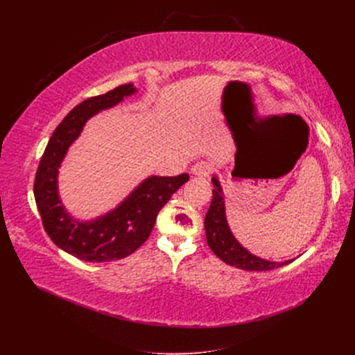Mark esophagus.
Returning <instances> with one entry per match:
<instances>
[{
    "label": "esophagus",
    "instance_id": "34e87169",
    "mask_svg": "<svg viewBox=\"0 0 355 355\" xmlns=\"http://www.w3.org/2000/svg\"><path fill=\"white\" fill-rule=\"evenodd\" d=\"M191 171L197 177H207L213 171V165L209 161H200L191 168Z\"/></svg>",
    "mask_w": 355,
    "mask_h": 355
}]
</instances>
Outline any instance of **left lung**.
Wrapping results in <instances>:
<instances>
[{"instance_id":"8db88e82","label":"left lung","mask_w":355,"mask_h":355,"mask_svg":"<svg viewBox=\"0 0 355 355\" xmlns=\"http://www.w3.org/2000/svg\"><path fill=\"white\" fill-rule=\"evenodd\" d=\"M211 182L214 185L213 200L206 218H204V229H206L207 245L217 257H220L223 262L230 266L253 272L272 270L293 262L295 259L285 260V262H270V260L252 254L248 249L241 246L229 227L226 218L225 196H223L220 181L214 175Z\"/></svg>"}]
</instances>
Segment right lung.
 I'll return each mask as SVG.
<instances>
[{
    "label": "right lung",
    "instance_id": "right-lung-1",
    "mask_svg": "<svg viewBox=\"0 0 355 355\" xmlns=\"http://www.w3.org/2000/svg\"><path fill=\"white\" fill-rule=\"evenodd\" d=\"M135 92L132 83L121 85L73 107L54 129L37 168L34 198L46 233L55 246L86 262H110L134 253L151 234L159 210L190 178L189 174L148 177L114 210L87 221L76 220L64 209L58 178L69 146L93 115L116 106Z\"/></svg>",
    "mask_w": 355,
    "mask_h": 355
}]
</instances>
